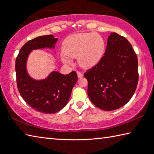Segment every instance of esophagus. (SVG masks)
I'll use <instances>...</instances> for the list:
<instances>
[{
	"mask_svg": "<svg viewBox=\"0 0 154 154\" xmlns=\"http://www.w3.org/2000/svg\"><path fill=\"white\" fill-rule=\"evenodd\" d=\"M77 74L78 78H81L83 76V74L82 73H81V72H77Z\"/></svg>",
	"mask_w": 154,
	"mask_h": 154,
	"instance_id": "34e87169",
	"label": "esophagus"
}]
</instances>
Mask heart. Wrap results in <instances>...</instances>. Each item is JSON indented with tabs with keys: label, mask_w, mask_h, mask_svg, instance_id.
I'll return each mask as SVG.
<instances>
[{
	"label": "heart",
	"mask_w": 154,
	"mask_h": 154,
	"mask_svg": "<svg viewBox=\"0 0 154 154\" xmlns=\"http://www.w3.org/2000/svg\"><path fill=\"white\" fill-rule=\"evenodd\" d=\"M63 63H72L69 57L77 58L78 63L85 69L93 67L102 60L105 51V42L99 34L94 32L76 33L67 37L62 44Z\"/></svg>",
	"instance_id": "obj_1"
}]
</instances>
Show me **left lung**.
<instances>
[{
  "instance_id": "1",
  "label": "left lung",
  "mask_w": 154,
  "mask_h": 154,
  "mask_svg": "<svg viewBox=\"0 0 154 154\" xmlns=\"http://www.w3.org/2000/svg\"><path fill=\"white\" fill-rule=\"evenodd\" d=\"M91 102L106 111L123 106L134 94L138 81V57L132 45L115 32L108 37L99 63L84 73Z\"/></svg>"
}]
</instances>
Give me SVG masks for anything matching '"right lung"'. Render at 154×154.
I'll return each instance as SVG.
<instances>
[{
	"instance_id": "obj_1",
	"label": "right lung",
	"mask_w": 154,
	"mask_h": 154,
	"mask_svg": "<svg viewBox=\"0 0 154 154\" xmlns=\"http://www.w3.org/2000/svg\"><path fill=\"white\" fill-rule=\"evenodd\" d=\"M58 38L53 35H42L27 42L20 49L16 60V83L22 99L36 111L55 114L67 104L73 87L77 81L75 71L67 75L53 71L43 79H35L28 74L27 61L34 50H54Z\"/></svg>"
}]
</instances>
